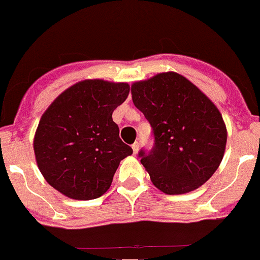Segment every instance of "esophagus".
<instances>
[{"instance_id": "esophagus-1", "label": "esophagus", "mask_w": 260, "mask_h": 260, "mask_svg": "<svg viewBox=\"0 0 260 260\" xmlns=\"http://www.w3.org/2000/svg\"><path fill=\"white\" fill-rule=\"evenodd\" d=\"M132 148H133V152L137 153L138 152V148H140V142H135V143H133Z\"/></svg>"}]
</instances>
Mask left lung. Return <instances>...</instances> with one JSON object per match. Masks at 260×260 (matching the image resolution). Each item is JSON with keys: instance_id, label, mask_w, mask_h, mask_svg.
<instances>
[{"instance_id": "8db88e82", "label": "left lung", "mask_w": 260, "mask_h": 260, "mask_svg": "<svg viewBox=\"0 0 260 260\" xmlns=\"http://www.w3.org/2000/svg\"><path fill=\"white\" fill-rule=\"evenodd\" d=\"M131 92L152 128V148H142L138 156L153 185L183 194L205 184L220 166L228 140L215 104L175 72L135 82Z\"/></svg>"}]
</instances>
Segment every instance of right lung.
<instances>
[{"label":"right lung","mask_w":260,"mask_h":260,"mask_svg":"<svg viewBox=\"0 0 260 260\" xmlns=\"http://www.w3.org/2000/svg\"><path fill=\"white\" fill-rule=\"evenodd\" d=\"M129 85L85 80L63 91L40 119L34 137L38 168L69 198L89 201L109 189L120 160L133 150L119 138L113 112Z\"/></svg>","instance_id":"right-lung-1"}]
</instances>
